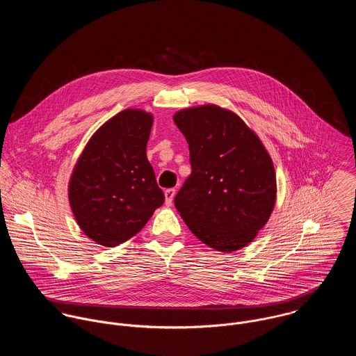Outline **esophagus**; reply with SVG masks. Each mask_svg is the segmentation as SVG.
Returning a JSON list of instances; mask_svg holds the SVG:
<instances>
[{"label":"esophagus","mask_w":356,"mask_h":356,"mask_svg":"<svg viewBox=\"0 0 356 356\" xmlns=\"http://www.w3.org/2000/svg\"><path fill=\"white\" fill-rule=\"evenodd\" d=\"M175 193H177V191H175L174 188H171V189H167V191L164 192V196H165V204H167V205H171L172 200H174V196H175Z\"/></svg>","instance_id":"esophagus-1"}]
</instances>
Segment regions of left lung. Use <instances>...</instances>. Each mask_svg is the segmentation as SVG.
Instances as JSON below:
<instances>
[{
  "instance_id": "1",
  "label": "left lung",
  "mask_w": 356,
  "mask_h": 356,
  "mask_svg": "<svg viewBox=\"0 0 356 356\" xmlns=\"http://www.w3.org/2000/svg\"><path fill=\"white\" fill-rule=\"evenodd\" d=\"M192 174L174 204L191 232L220 252L247 247L267 223L277 197L271 157L244 120L213 104L174 115Z\"/></svg>"
}]
</instances>
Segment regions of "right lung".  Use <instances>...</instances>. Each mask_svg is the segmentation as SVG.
<instances>
[{
  "instance_id": "add662e5",
  "label": "right lung",
  "mask_w": 356,
  "mask_h": 356,
  "mask_svg": "<svg viewBox=\"0 0 356 356\" xmlns=\"http://www.w3.org/2000/svg\"><path fill=\"white\" fill-rule=\"evenodd\" d=\"M153 116L124 109L105 122L79 156L68 200L82 232L104 247L136 236L164 203L147 144Z\"/></svg>"
}]
</instances>
